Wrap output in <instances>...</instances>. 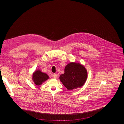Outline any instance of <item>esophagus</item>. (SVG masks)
I'll return each mask as SVG.
<instances>
[{
    "instance_id": "34e87169",
    "label": "esophagus",
    "mask_w": 124,
    "mask_h": 124,
    "mask_svg": "<svg viewBox=\"0 0 124 124\" xmlns=\"http://www.w3.org/2000/svg\"><path fill=\"white\" fill-rule=\"evenodd\" d=\"M53 77H54V79H56V78H57V75L55 74H54V75H53Z\"/></svg>"
}]
</instances>
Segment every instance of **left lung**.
I'll use <instances>...</instances> for the list:
<instances>
[{"instance_id": "obj_1", "label": "left lung", "mask_w": 124, "mask_h": 124, "mask_svg": "<svg viewBox=\"0 0 124 124\" xmlns=\"http://www.w3.org/2000/svg\"><path fill=\"white\" fill-rule=\"evenodd\" d=\"M88 77L85 67L79 63L70 62L65 67L64 74L59 79L68 90L81 87L85 83Z\"/></svg>"}]
</instances>
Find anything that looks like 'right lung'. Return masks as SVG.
Masks as SVG:
<instances>
[{
	"instance_id": "right-lung-1",
	"label": "right lung",
	"mask_w": 124,
	"mask_h": 124,
	"mask_svg": "<svg viewBox=\"0 0 124 124\" xmlns=\"http://www.w3.org/2000/svg\"><path fill=\"white\" fill-rule=\"evenodd\" d=\"M49 78V76L46 73L42 72L40 69L35 70L32 77L33 82L37 86L42 85L46 80L48 79Z\"/></svg>"
}]
</instances>
